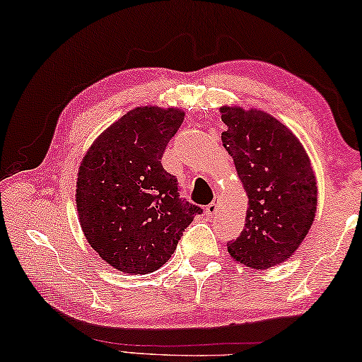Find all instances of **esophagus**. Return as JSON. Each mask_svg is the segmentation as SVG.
Wrapping results in <instances>:
<instances>
[{"instance_id": "34e87169", "label": "esophagus", "mask_w": 362, "mask_h": 362, "mask_svg": "<svg viewBox=\"0 0 362 362\" xmlns=\"http://www.w3.org/2000/svg\"><path fill=\"white\" fill-rule=\"evenodd\" d=\"M216 211H218V204H216V202H211V204L206 205L205 213H206V216H209V218L215 216V215H216Z\"/></svg>"}]
</instances>
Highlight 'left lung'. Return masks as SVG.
Segmentation results:
<instances>
[{
    "label": "left lung",
    "mask_w": 362,
    "mask_h": 362,
    "mask_svg": "<svg viewBox=\"0 0 362 362\" xmlns=\"http://www.w3.org/2000/svg\"><path fill=\"white\" fill-rule=\"evenodd\" d=\"M224 149L248 195L245 226L228 252L237 263L268 269L300 247L317 205L310 158L290 129L262 110L221 107Z\"/></svg>",
    "instance_id": "left-lung-1"
}]
</instances>
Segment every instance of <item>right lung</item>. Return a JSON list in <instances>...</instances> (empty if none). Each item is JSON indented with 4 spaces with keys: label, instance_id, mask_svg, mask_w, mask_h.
<instances>
[{
    "label": "right lung",
    "instance_id": "add662e5",
    "mask_svg": "<svg viewBox=\"0 0 362 362\" xmlns=\"http://www.w3.org/2000/svg\"><path fill=\"white\" fill-rule=\"evenodd\" d=\"M180 109L136 107L93 142L76 181V209L90 245L115 269H158L202 209L181 199L162 165L181 127Z\"/></svg>",
    "mask_w": 362,
    "mask_h": 362
}]
</instances>
